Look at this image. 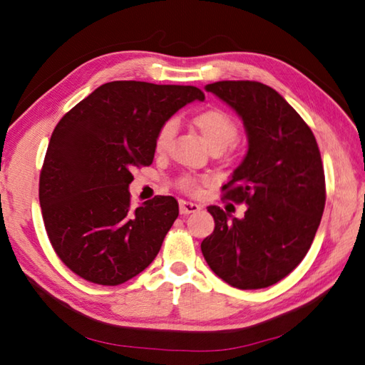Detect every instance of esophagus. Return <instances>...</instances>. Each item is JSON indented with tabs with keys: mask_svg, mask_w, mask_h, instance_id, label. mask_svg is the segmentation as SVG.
<instances>
[{
	"mask_svg": "<svg viewBox=\"0 0 365 365\" xmlns=\"http://www.w3.org/2000/svg\"><path fill=\"white\" fill-rule=\"evenodd\" d=\"M178 207H180L182 215H190V213H195V212L200 210V205H197L195 202H188V200H180V202H178Z\"/></svg>",
	"mask_w": 365,
	"mask_h": 365,
	"instance_id": "obj_1",
	"label": "esophagus"
}]
</instances>
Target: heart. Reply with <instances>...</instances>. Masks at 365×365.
<instances>
[{
	"label": "heart",
	"mask_w": 365,
	"mask_h": 365,
	"mask_svg": "<svg viewBox=\"0 0 365 365\" xmlns=\"http://www.w3.org/2000/svg\"><path fill=\"white\" fill-rule=\"evenodd\" d=\"M191 123L202 135L208 147L216 152L227 149L238 136V123L235 118L226 110H221V108H207L204 111H199L192 115ZM174 133L175 122L166 120L160 127L157 138H155V150L165 152ZM197 178L191 175H182L177 180V187L187 192H195L197 190Z\"/></svg>",
	"instance_id": "1"
}]
</instances>
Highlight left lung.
Masks as SVG:
<instances>
[{
	"mask_svg": "<svg viewBox=\"0 0 365 365\" xmlns=\"http://www.w3.org/2000/svg\"><path fill=\"white\" fill-rule=\"evenodd\" d=\"M234 108L247 133V153L222 199L246 204L242 220L210 205L215 230L200 250L216 276L242 290L289 276L311 247L327 202L319 144L301 115L259 81L207 84Z\"/></svg>",
	"mask_w": 365,
	"mask_h": 365,
	"instance_id": "obj_1",
	"label": "left lung"
}]
</instances>
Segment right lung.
Here are the masks:
<instances>
[{
  "label": "right lung",
  "mask_w": 365,
  "mask_h": 365,
  "mask_svg": "<svg viewBox=\"0 0 365 365\" xmlns=\"http://www.w3.org/2000/svg\"><path fill=\"white\" fill-rule=\"evenodd\" d=\"M195 86L111 81L54 127L38 178V200L54 252L75 274L119 285L157 257L178 216L173 196L133 207V168L150 166L155 138L192 100Z\"/></svg>",
  "instance_id": "obj_1"
}]
</instances>
